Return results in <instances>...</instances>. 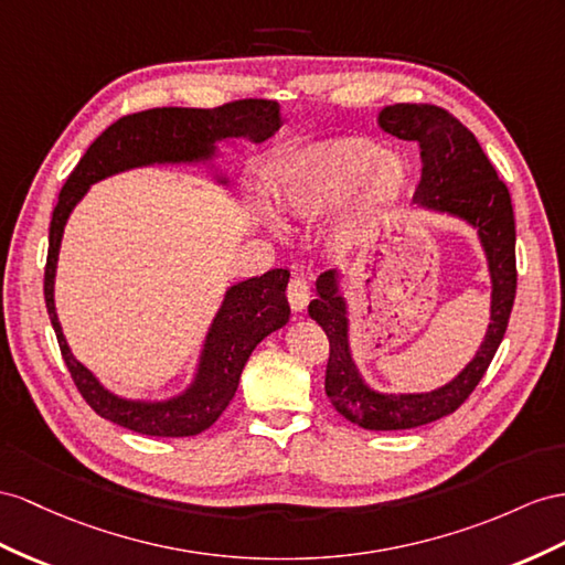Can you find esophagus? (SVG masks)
Here are the masks:
<instances>
[{
  "label": "esophagus",
  "mask_w": 565,
  "mask_h": 565,
  "mask_svg": "<svg viewBox=\"0 0 565 565\" xmlns=\"http://www.w3.org/2000/svg\"><path fill=\"white\" fill-rule=\"evenodd\" d=\"M286 296H288V302H291V308L296 312H302V310L308 308V302H310V279L306 277V274H296V277L288 281Z\"/></svg>",
  "instance_id": "34e87169"
}]
</instances>
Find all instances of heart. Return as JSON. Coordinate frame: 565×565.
<instances>
[{
  "label": "heart",
  "mask_w": 565,
  "mask_h": 565,
  "mask_svg": "<svg viewBox=\"0 0 565 565\" xmlns=\"http://www.w3.org/2000/svg\"><path fill=\"white\" fill-rule=\"evenodd\" d=\"M363 184V210L374 214L403 193L408 183L406 162L384 154L370 138H339L298 152L286 169L281 202L288 214L310 220L349 200Z\"/></svg>",
  "instance_id": "obj_1"
}]
</instances>
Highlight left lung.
Returning <instances> with one entry per match:
<instances>
[{"label": "left lung", "instance_id": "left-lung-1", "mask_svg": "<svg viewBox=\"0 0 565 565\" xmlns=\"http://www.w3.org/2000/svg\"><path fill=\"white\" fill-rule=\"evenodd\" d=\"M380 126L401 140L420 145L423 173L415 202L451 212L477 226L491 271V322L482 349L458 377L431 394L384 396L360 380L349 349V317L339 296L334 271L317 281V298L308 306L312 320L329 339L324 392L345 420L372 431L411 429L458 411L480 384L509 327L515 300V220L511 193L494 164L482 152L470 128L437 105H392L380 114Z\"/></svg>", "mask_w": 565, "mask_h": 565}]
</instances>
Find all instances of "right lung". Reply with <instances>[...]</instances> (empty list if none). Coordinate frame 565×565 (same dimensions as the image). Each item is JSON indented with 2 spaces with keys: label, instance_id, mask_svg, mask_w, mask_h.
<instances>
[{
  "label": "right lung",
  "instance_id": "1",
  "mask_svg": "<svg viewBox=\"0 0 565 565\" xmlns=\"http://www.w3.org/2000/svg\"><path fill=\"white\" fill-rule=\"evenodd\" d=\"M281 117L274 99H234L222 107H157L128 114L99 134L76 169L68 173L50 222L45 265V306L64 363L85 403L105 420L148 437H193L216 423L234 398L241 372L255 345L288 322V269H271L263 277L228 288L202 351L193 386L164 403H136L109 394L78 360L71 355L54 312V269L64 224L90 183L154 162H193L214 154V142L248 138L263 142L279 131Z\"/></svg>",
  "mask_w": 565,
  "mask_h": 565
}]
</instances>
